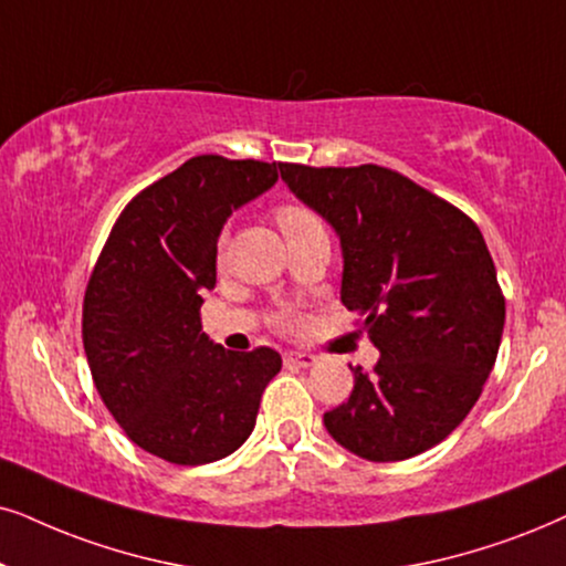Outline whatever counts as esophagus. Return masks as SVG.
<instances>
[{
  "instance_id": "34e87169",
  "label": "esophagus",
  "mask_w": 566,
  "mask_h": 566,
  "mask_svg": "<svg viewBox=\"0 0 566 566\" xmlns=\"http://www.w3.org/2000/svg\"><path fill=\"white\" fill-rule=\"evenodd\" d=\"M316 363V355L311 353H284V366L290 368H311Z\"/></svg>"
}]
</instances>
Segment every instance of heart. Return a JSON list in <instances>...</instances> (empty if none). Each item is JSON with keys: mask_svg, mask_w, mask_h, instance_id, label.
Segmentation results:
<instances>
[{"mask_svg": "<svg viewBox=\"0 0 566 566\" xmlns=\"http://www.w3.org/2000/svg\"><path fill=\"white\" fill-rule=\"evenodd\" d=\"M276 221H279V227H282V232L287 234L292 230H297V227L313 224V221H318V217L303 203H282L276 209ZM274 321L279 328H295L297 316L292 311H282V313H276Z\"/></svg>", "mask_w": 566, "mask_h": 566, "instance_id": "heart-1", "label": "heart"}]
</instances>
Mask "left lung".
Listing matches in <instances>:
<instances>
[{"mask_svg": "<svg viewBox=\"0 0 566 566\" xmlns=\"http://www.w3.org/2000/svg\"><path fill=\"white\" fill-rule=\"evenodd\" d=\"M282 180L334 227L345 255L342 303L378 347L353 368L326 431L370 462H399L468 418L496 363L504 295L468 213L378 164H282Z\"/></svg>", "mask_w": 566, "mask_h": 566, "instance_id": "left-lung-1", "label": "left lung"}]
</instances>
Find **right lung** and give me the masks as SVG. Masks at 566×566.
Returning <instances> with one entry per match:
<instances>
[{
  "mask_svg": "<svg viewBox=\"0 0 566 566\" xmlns=\"http://www.w3.org/2000/svg\"><path fill=\"white\" fill-rule=\"evenodd\" d=\"M279 167L192 156L125 206L91 271L83 347L98 397L127 439L171 464L240 449L282 368L271 347L232 353L200 332L221 227L279 180Z\"/></svg>",
  "mask_w": 566,
  "mask_h": 566,
  "instance_id": "right-lung-1",
  "label": "right lung"
}]
</instances>
